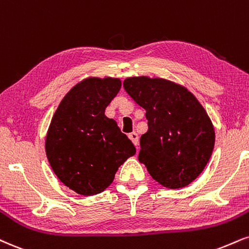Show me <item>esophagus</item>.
<instances>
[{
    "label": "esophagus",
    "instance_id": "34e87169",
    "mask_svg": "<svg viewBox=\"0 0 249 249\" xmlns=\"http://www.w3.org/2000/svg\"><path fill=\"white\" fill-rule=\"evenodd\" d=\"M128 138H130L131 142H133V145L136 146L137 149H138V143H139V142H139V137H138V134L136 132H132V133L128 134Z\"/></svg>",
    "mask_w": 249,
    "mask_h": 249
}]
</instances>
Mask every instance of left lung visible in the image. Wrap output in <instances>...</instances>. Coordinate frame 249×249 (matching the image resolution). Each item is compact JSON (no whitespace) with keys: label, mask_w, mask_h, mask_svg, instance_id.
Segmentation results:
<instances>
[{"label":"left lung","mask_w":249,"mask_h":249,"mask_svg":"<svg viewBox=\"0 0 249 249\" xmlns=\"http://www.w3.org/2000/svg\"><path fill=\"white\" fill-rule=\"evenodd\" d=\"M123 86L146 110L148 130L140 138V162L163 187L190 184L214 147L213 124L204 107L185 87L161 77H127Z\"/></svg>","instance_id":"1"}]
</instances>
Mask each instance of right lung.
<instances>
[{
    "label": "right lung",
    "mask_w": 249,
    "mask_h": 249,
    "mask_svg": "<svg viewBox=\"0 0 249 249\" xmlns=\"http://www.w3.org/2000/svg\"><path fill=\"white\" fill-rule=\"evenodd\" d=\"M113 77H88L60 102L47 131L45 151L53 172L66 187L83 196L104 191L136 147L106 107L121 90Z\"/></svg>",
    "instance_id": "obj_1"
}]
</instances>
